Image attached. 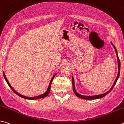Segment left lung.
<instances>
[{
  "label": "left lung",
  "instance_id": "8db88e82",
  "mask_svg": "<svg viewBox=\"0 0 124 124\" xmlns=\"http://www.w3.org/2000/svg\"><path fill=\"white\" fill-rule=\"evenodd\" d=\"M114 46V49H115L116 50V56H117V58H118V75H117V77L116 78V79L115 80V81H114V84L113 85H112V87H111V88L110 89V90L109 91H108L107 92H106V93H105L104 94H100V95H94V96H85V95H80V94H79L77 92H76V91H75V85H74V78H72V82H73V91L74 92V93L75 94V95L78 96V98H81V99H85V100H93V99H99V98H101L102 97H104L105 96H106L107 95V94H108L110 92H111L112 89L113 88V87H114V85H116V81L117 80H118V78H119V75H120V60H119V57L118 56V54H117V51L116 50V47Z\"/></svg>",
  "mask_w": 124,
  "mask_h": 124
}]
</instances>
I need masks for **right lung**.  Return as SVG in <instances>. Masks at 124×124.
Segmentation results:
<instances>
[{
  "instance_id": "add662e5",
  "label": "right lung",
  "mask_w": 124,
  "mask_h": 124,
  "mask_svg": "<svg viewBox=\"0 0 124 124\" xmlns=\"http://www.w3.org/2000/svg\"><path fill=\"white\" fill-rule=\"evenodd\" d=\"M3 74H4V78H5V80H6V82L8 83V85H9V87H10V88L12 90V91H13V92H14V93H15V94H16L17 95H18V96H19L20 97L23 98H24V99H29V100H36V99H41V98H45V97H46V96H48V95H49V93H50V88H51V84H52V82H53V81L54 78V77H55V75H56V74H55V75L53 76V78H52V79H51V81H50V84H49V87H48V89H47V91H46V93H44V94H42V95H39V96H34V97H27V96H23V95H21V94H19L18 93H17V92L12 87V86H11V85H10V84H9V82H8V79H7V78H6V76H5V73H4V72H3Z\"/></svg>"
}]
</instances>
